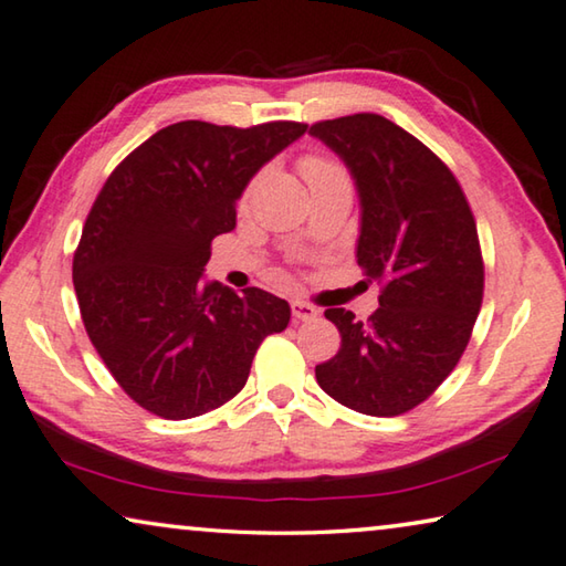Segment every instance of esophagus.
Here are the masks:
<instances>
[{
  "mask_svg": "<svg viewBox=\"0 0 566 566\" xmlns=\"http://www.w3.org/2000/svg\"><path fill=\"white\" fill-rule=\"evenodd\" d=\"M291 311H293L295 321H313L318 316V308L311 306V303H306V301H293Z\"/></svg>",
  "mask_w": 566,
  "mask_h": 566,
  "instance_id": "1",
  "label": "esophagus"
}]
</instances>
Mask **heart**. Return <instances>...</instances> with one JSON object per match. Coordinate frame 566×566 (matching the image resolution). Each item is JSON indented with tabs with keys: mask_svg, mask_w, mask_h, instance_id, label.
Listing matches in <instances>:
<instances>
[{
	"mask_svg": "<svg viewBox=\"0 0 566 566\" xmlns=\"http://www.w3.org/2000/svg\"><path fill=\"white\" fill-rule=\"evenodd\" d=\"M301 171L303 177L308 179V185H313V181H326V179H346L344 169L338 167L336 161L326 159V156H306V159L301 161Z\"/></svg>",
	"mask_w": 566,
	"mask_h": 566,
	"instance_id": "1",
	"label": "heart"
}]
</instances>
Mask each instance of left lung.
<instances>
[{"instance_id":"1","label":"left lung","mask_w":566,"mask_h":566,"mask_svg":"<svg viewBox=\"0 0 566 566\" xmlns=\"http://www.w3.org/2000/svg\"><path fill=\"white\" fill-rule=\"evenodd\" d=\"M349 169L361 222L356 263L381 283L367 324L326 308L342 349L316 367L349 410L395 417L424 402L463 356L483 301V258L468 199L446 164L377 113L313 124Z\"/></svg>"}]
</instances>
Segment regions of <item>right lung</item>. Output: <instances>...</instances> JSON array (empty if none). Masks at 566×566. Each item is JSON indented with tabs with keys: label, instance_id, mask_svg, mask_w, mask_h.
Returning <instances> with one entry per match:
<instances>
[{
	"label": "right lung",
	"instance_id": "obj_1",
	"mask_svg": "<svg viewBox=\"0 0 566 566\" xmlns=\"http://www.w3.org/2000/svg\"><path fill=\"white\" fill-rule=\"evenodd\" d=\"M179 120L134 149L103 185L73 258L77 306L120 389L164 420H189L245 387L260 342L289 326V301L205 281L217 234L250 179L306 134Z\"/></svg>",
	"mask_w": 566,
	"mask_h": 566
}]
</instances>
